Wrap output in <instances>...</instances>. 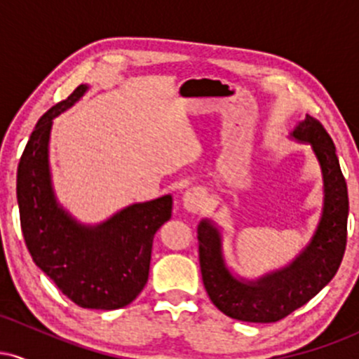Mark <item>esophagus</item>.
<instances>
[{
  "instance_id": "obj_1",
  "label": "esophagus",
  "mask_w": 359,
  "mask_h": 359,
  "mask_svg": "<svg viewBox=\"0 0 359 359\" xmlns=\"http://www.w3.org/2000/svg\"><path fill=\"white\" fill-rule=\"evenodd\" d=\"M204 201H205V196L201 189H189V191L185 192L182 197L184 208L187 209L189 212L199 211V209L204 205Z\"/></svg>"
}]
</instances>
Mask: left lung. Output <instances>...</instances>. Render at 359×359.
Returning <instances> with one entry per match:
<instances>
[{
  "mask_svg": "<svg viewBox=\"0 0 359 359\" xmlns=\"http://www.w3.org/2000/svg\"><path fill=\"white\" fill-rule=\"evenodd\" d=\"M292 137L311 143L324 177L323 217L297 259L257 282H241L224 266L219 231L209 221L197 228L201 273L209 299L226 316L245 323H277L297 311L331 282L344 257L349 201L334 143L309 114Z\"/></svg>",
  "mask_w": 359,
  "mask_h": 359,
  "instance_id": "left-lung-1",
  "label": "left lung"
}]
</instances>
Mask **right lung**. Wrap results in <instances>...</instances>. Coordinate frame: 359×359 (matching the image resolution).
<instances>
[{"label": "right lung", "instance_id": "obj_1", "mask_svg": "<svg viewBox=\"0 0 359 359\" xmlns=\"http://www.w3.org/2000/svg\"><path fill=\"white\" fill-rule=\"evenodd\" d=\"M86 89L81 84L39 119L18 163L16 199L35 265L79 307L113 311L133 302L145 287L154 236L170 219L172 197L130 205L96 228L77 224L57 205L48 170L52 119Z\"/></svg>", "mask_w": 359, "mask_h": 359}]
</instances>
